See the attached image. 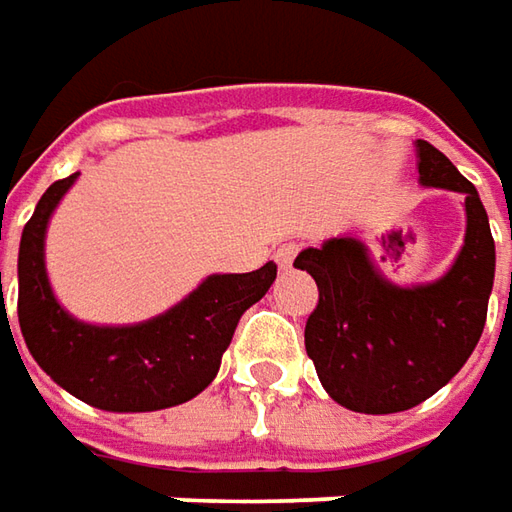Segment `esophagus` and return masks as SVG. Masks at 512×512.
<instances>
[{
  "mask_svg": "<svg viewBox=\"0 0 512 512\" xmlns=\"http://www.w3.org/2000/svg\"><path fill=\"white\" fill-rule=\"evenodd\" d=\"M302 250L299 242H285V245L276 247V253H273V259L279 262V267H290L293 265V259H296V253Z\"/></svg>",
  "mask_w": 512,
  "mask_h": 512,
  "instance_id": "esophagus-1",
  "label": "esophagus"
}]
</instances>
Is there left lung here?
<instances>
[{
  "label": "left lung",
  "instance_id": "1",
  "mask_svg": "<svg viewBox=\"0 0 512 512\" xmlns=\"http://www.w3.org/2000/svg\"><path fill=\"white\" fill-rule=\"evenodd\" d=\"M422 185L464 193V247L439 282L393 287L356 239L307 247L319 302L307 316L305 347L333 402L356 413L410 410L450 382L482 339L493 290L496 245L476 187L430 142L419 139Z\"/></svg>",
  "mask_w": 512,
  "mask_h": 512
}]
</instances>
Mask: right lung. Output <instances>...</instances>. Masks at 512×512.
<instances>
[{
    "mask_svg": "<svg viewBox=\"0 0 512 512\" xmlns=\"http://www.w3.org/2000/svg\"><path fill=\"white\" fill-rule=\"evenodd\" d=\"M73 179L76 173L53 182L22 230L19 327L30 356L53 382L99 410L145 413L190 402L213 382L242 313L273 285L276 265L210 276L182 305L145 325H82L53 299L42 256L50 213Z\"/></svg>",
    "mask_w": 512,
    "mask_h": 512,
    "instance_id": "obj_1",
    "label": "right lung"
}]
</instances>
